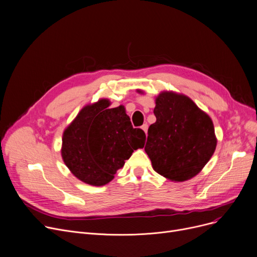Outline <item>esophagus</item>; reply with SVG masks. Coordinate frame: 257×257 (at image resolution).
<instances>
[{"label":"esophagus","mask_w":257,"mask_h":257,"mask_svg":"<svg viewBox=\"0 0 257 257\" xmlns=\"http://www.w3.org/2000/svg\"><path fill=\"white\" fill-rule=\"evenodd\" d=\"M141 128H142V130H143V131H144V132H145V134H146V133H148V128H149V124H148V123H144V124H143V125H142V126H141Z\"/></svg>","instance_id":"1"}]
</instances>
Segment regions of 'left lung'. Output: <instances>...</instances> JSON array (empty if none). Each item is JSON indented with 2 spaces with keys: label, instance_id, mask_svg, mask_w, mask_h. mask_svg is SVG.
Returning <instances> with one entry per match:
<instances>
[{
  "label": "left lung",
  "instance_id": "8db88e82",
  "mask_svg": "<svg viewBox=\"0 0 257 257\" xmlns=\"http://www.w3.org/2000/svg\"><path fill=\"white\" fill-rule=\"evenodd\" d=\"M155 123L149 127L145 153L155 172L182 182L198 175L216 148L210 117L185 95L162 92L156 98Z\"/></svg>",
  "mask_w": 257,
  "mask_h": 257
}]
</instances>
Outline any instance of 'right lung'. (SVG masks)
Wrapping results in <instances>:
<instances>
[{"label": "right lung", "mask_w": 257, "mask_h": 257, "mask_svg": "<svg viewBox=\"0 0 257 257\" xmlns=\"http://www.w3.org/2000/svg\"><path fill=\"white\" fill-rule=\"evenodd\" d=\"M109 101L84 106L63 135L62 157L71 173L93 186L114 179L133 152L142 149L145 133L134 128L124 106L108 108Z\"/></svg>", "instance_id": "obj_1"}]
</instances>
